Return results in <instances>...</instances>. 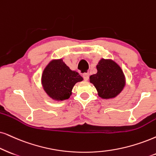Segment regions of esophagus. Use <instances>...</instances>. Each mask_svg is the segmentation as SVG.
I'll return each mask as SVG.
<instances>
[{
	"instance_id": "1",
	"label": "esophagus",
	"mask_w": 156,
	"mask_h": 156,
	"mask_svg": "<svg viewBox=\"0 0 156 156\" xmlns=\"http://www.w3.org/2000/svg\"><path fill=\"white\" fill-rule=\"evenodd\" d=\"M83 77L85 80H88L89 79V74L88 73H85L83 74Z\"/></svg>"
}]
</instances>
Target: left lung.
Instances as JSON below:
<instances>
[{"label": "left lung", "mask_w": 156, "mask_h": 156, "mask_svg": "<svg viewBox=\"0 0 156 156\" xmlns=\"http://www.w3.org/2000/svg\"><path fill=\"white\" fill-rule=\"evenodd\" d=\"M97 73L90 76V83L95 86L102 99L116 98L123 90L126 78L121 67L112 59L101 58L96 66Z\"/></svg>", "instance_id": "left-lung-1"}]
</instances>
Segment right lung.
<instances>
[{
    "instance_id": "obj_1",
    "label": "right lung",
    "mask_w": 156,
    "mask_h": 156,
    "mask_svg": "<svg viewBox=\"0 0 156 156\" xmlns=\"http://www.w3.org/2000/svg\"><path fill=\"white\" fill-rule=\"evenodd\" d=\"M82 80L83 77L76 70H70L62 58L51 60L44 68L41 78L47 95L58 101L68 99L75 85Z\"/></svg>"
}]
</instances>
